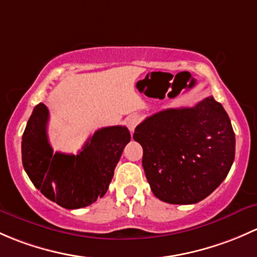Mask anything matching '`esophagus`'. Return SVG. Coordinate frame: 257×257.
<instances>
[{
    "mask_svg": "<svg viewBox=\"0 0 257 257\" xmlns=\"http://www.w3.org/2000/svg\"><path fill=\"white\" fill-rule=\"evenodd\" d=\"M139 122H140V118L139 116L136 115H131L126 118V125H127V127L131 132L135 131V128H136V126L139 125Z\"/></svg>",
    "mask_w": 257,
    "mask_h": 257,
    "instance_id": "1",
    "label": "esophagus"
}]
</instances>
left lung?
Instances as JSON below:
<instances>
[{
  "mask_svg": "<svg viewBox=\"0 0 257 257\" xmlns=\"http://www.w3.org/2000/svg\"><path fill=\"white\" fill-rule=\"evenodd\" d=\"M144 148L153 194L169 204H194L226 178L235 157V134L226 111L213 96L193 107L148 116L134 134Z\"/></svg>",
  "mask_w": 257,
  "mask_h": 257,
  "instance_id": "obj_1",
  "label": "left lung"
}]
</instances>
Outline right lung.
<instances>
[{"mask_svg":"<svg viewBox=\"0 0 257 257\" xmlns=\"http://www.w3.org/2000/svg\"><path fill=\"white\" fill-rule=\"evenodd\" d=\"M44 104L34 107L22 137L25 171L44 197L65 209L88 207L104 197L122 151L131 140L125 126L100 128L78 155L53 152Z\"/></svg>","mask_w":257,"mask_h":257,"instance_id":"right-lung-1","label":"right lung"}]
</instances>
